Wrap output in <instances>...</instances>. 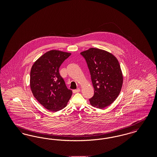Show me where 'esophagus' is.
Instances as JSON below:
<instances>
[{
  "instance_id": "1",
  "label": "esophagus",
  "mask_w": 157,
  "mask_h": 157,
  "mask_svg": "<svg viewBox=\"0 0 157 157\" xmlns=\"http://www.w3.org/2000/svg\"><path fill=\"white\" fill-rule=\"evenodd\" d=\"M80 89L79 88H78L77 90H73V93H74V94H76V93H78V92H80Z\"/></svg>"
}]
</instances>
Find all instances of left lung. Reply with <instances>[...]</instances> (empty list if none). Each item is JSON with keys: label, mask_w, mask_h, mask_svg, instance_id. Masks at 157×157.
Masks as SVG:
<instances>
[{"label": "left lung", "mask_w": 157, "mask_h": 157, "mask_svg": "<svg viewBox=\"0 0 157 157\" xmlns=\"http://www.w3.org/2000/svg\"><path fill=\"white\" fill-rule=\"evenodd\" d=\"M90 70L94 88V95L90 104L103 109L110 105L120 94L123 76L120 63L112 53L91 48L81 53Z\"/></svg>", "instance_id": "obj_1"}]
</instances>
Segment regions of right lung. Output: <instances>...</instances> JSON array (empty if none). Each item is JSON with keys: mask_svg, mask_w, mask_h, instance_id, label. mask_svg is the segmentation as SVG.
Masks as SVG:
<instances>
[{"mask_svg": "<svg viewBox=\"0 0 157 157\" xmlns=\"http://www.w3.org/2000/svg\"><path fill=\"white\" fill-rule=\"evenodd\" d=\"M71 53L52 50L44 53L32 65L30 86L34 97L50 111L56 112L67 105L72 91L68 90L59 69Z\"/></svg>", "mask_w": 157, "mask_h": 157, "instance_id": "right-lung-1", "label": "right lung"}]
</instances>
